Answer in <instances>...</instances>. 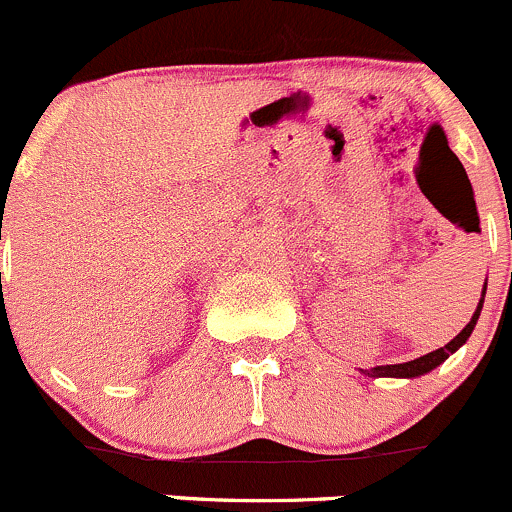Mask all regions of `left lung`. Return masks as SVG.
<instances>
[{
	"mask_svg": "<svg viewBox=\"0 0 512 512\" xmlns=\"http://www.w3.org/2000/svg\"><path fill=\"white\" fill-rule=\"evenodd\" d=\"M483 294H486V287H483ZM481 306H483V297H481V301H478V309L473 311L471 321H469V324H466L464 331H461L456 338H451V341L446 343L444 348H437V351L422 355V358H414V360H410V363L378 365V368L363 370V373L368 375V378H417V375L429 373V370H434V368H437V365L444 363V360L449 358V355L454 353L456 348H461L466 341H469L473 326H476V321H478V314H481Z\"/></svg>",
	"mask_w": 512,
	"mask_h": 512,
	"instance_id": "left-lung-1",
	"label": "left lung"
}]
</instances>
